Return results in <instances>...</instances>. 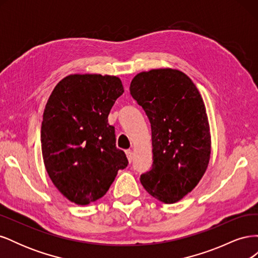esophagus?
<instances>
[{
    "label": "esophagus",
    "instance_id": "34e87169",
    "mask_svg": "<svg viewBox=\"0 0 258 258\" xmlns=\"http://www.w3.org/2000/svg\"><path fill=\"white\" fill-rule=\"evenodd\" d=\"M126 155H127V158H128V160H129V162H131L132 161V158H134V153H132V151L131 150H127L126 151Z\"/></svg>",
    "mask_w": 258,
    "mask_h": 258
}]
</instances>
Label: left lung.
Returning <instances> with one entry per match:
<instances>
[{
	"label": "left lung",
	"instance_id": "left-lung-1",
	"mask_svg": "<svg viewBox=\"0 0 258 258\" xmlns=\"http://www.w3.org/2000/svg\"><path fill=\"white\" fill-rule=\"evenodd\" d=\"M130 93L152 129L153 166L140 181L154 198L175 204L198 185L209 166L211 134L204 100L188 76L170 68L138 73Z\"/></svg>",
	"mask_w": 258,
	"mask_h": 258
}]
</instances>
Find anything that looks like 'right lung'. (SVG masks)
Here are the masks:
<instances>
[{
    "instance_id": "right-lung-1",
    "label": "right lung",
    "mask_w": 258,
    "mask_h": 258,
    "mask_svg": "<svg viewBox=\"0 0 258 258\" xmlns=\"http://www.w3.org/2000/svg\"><path fill=\"white\" fill-rule=\"evenodd\" d=\"M122 92L117 76L71 74L56 85L46 103L41 129L44 166L57 189L79 206L103 197L118 170L128 166L107 120Z\"/></svg>"
}]
</instances>
